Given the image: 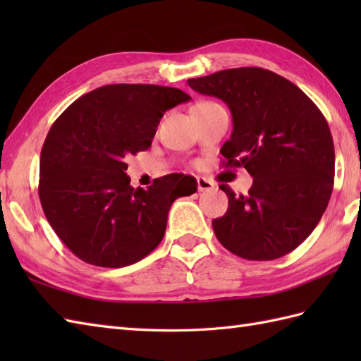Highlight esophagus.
<instances>
[{"mask_svg":"<svg viewBox=\"0 0 361 361\" xmlns=\"http://www.w3.org/2000/svg\"><path fill=\"white\" fill-rule=\"evenodd\" d=\"M214 186L216 185H214L212 180L206 178V176H197V188L200 192H204V190H211V189H214Z\"/></svg>","mask_w":361,"mask_h":361,"instance_id":"34e87169","label":"esophagus"}]
</instances>
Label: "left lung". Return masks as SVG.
I'll use <instances>...</instances> for the list:
<instances>
[{"instance_id":"1","label":"left lung","mask_w":361,"mask_h":361,"mask_svg":"<svg viewBox=\"0 0 361 361\" xmlns=\"http://www.w3.org/2000/svg\"><path fill=\"white\" fill-rule=\"evenodd\" d=\"M188 83L228 105L233 133L220 153L226 167L252 176L245 195L220 186L228 211L212 220L219 242L248 260L288 255L315 229L332 195L335 150L323 113L295 83L264 68H233Z\"/></svg>"}]
</instances>
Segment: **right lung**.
Instances as JSON below:
<instances>
[{
	"label": "right lung",
	"instance_id": "obj_1",
	"mask_svg": "<svg viewBox=\"0 0 361 361\" xmlns=\"http://www.w3.org/2000/svg\"><path fill=\"white\" fill-rule=\"evenodd\" d=\"M190 101L171 87L116 83L90 91L54 122L40 155L38 195L49 225L83 262L121 268L163 240L167 214L197 181L180 173L132 188L126 158L147 150L167 110Z\"/></svg>",
	"mask_w": 361,
	"mask_h": 361
}]
</instances>
